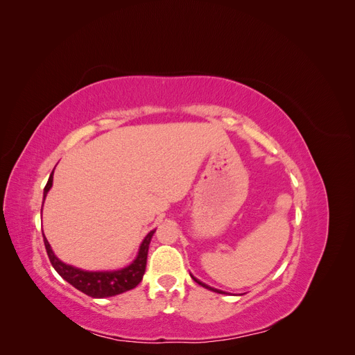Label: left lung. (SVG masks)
<instances>
[{
    "instance_id": "obj_1",
    "label": "left lung",
    "mask_w": 355,
    "mask_h": 355,
    "mask_svg": "<svg viewBox=\"0 0 355 355\" xmlns=\"http://www.w3.org/2000/svg\"><path fill=\"white\" fill-rule=\"evenodd\" d=\"M192 277V280H194L196 283H198L200 286H202V287H206V288H209V290H213V292H216V293H225V292H222V290H218V288H213V287H210V286H207V284H204V283H201L200 280H197V278L194 277V275H191Z\"/></svg>"
}]
</instances>
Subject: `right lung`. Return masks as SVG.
Listing matches in <instances>:
<instances>
[{"label":"right lung","instance_id":"right-lung-1","mask_svg":"<svg viewBox=\"0 0 355 355\" xmlns=\"http://www.w3.org/2000/svg\"><path fill=\"white\" fill-rule=\"evenodd\" d=\"M53 171H55V168H53ZM53 171L44 188V200L47 197V192L53 185ZM154 232L155 230L149 232L144 239L141 247H139L136 259L130 265H127L121 268V270H116V271H83L80 268H75L72 265H68L65 262H62L60 259H58L56 254L53 253L46 237H44V245L53 268H55L63 280H67L69 284H72L75 288H78L80 292L85 293L87 296L101 299V297H110V296L124 293L127 290L135 288L139 283L142 282V277L145 274V268H146L149 243H151Z\"/></svg>","mask_w":355,"mask_h":355}]
</instances>
